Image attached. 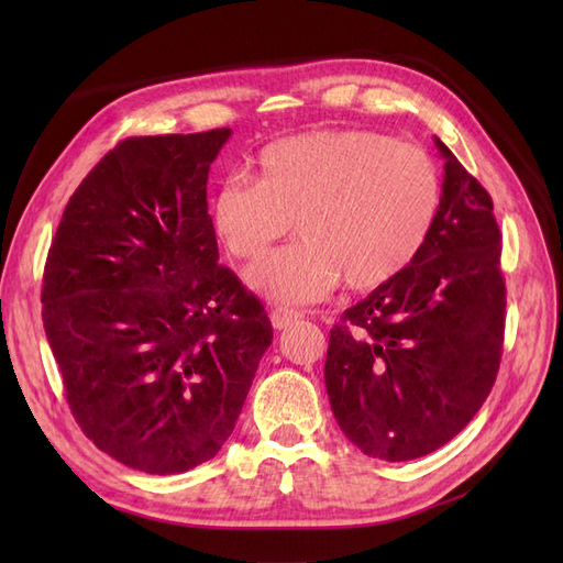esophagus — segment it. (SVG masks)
<instances>
[{"label": "esophagus", "instance_id": "34e87169", "mask_svg": "<svg viewBox=\"0 0 563 563\" xmlns=\"http://www.w3.org/2000/svg\"><path fill=\"white\" fill-rule=\"evenodd\" d=\"M302 314L298 312V310H286V308H275L269 312V321H272V327H275L277 331H282V329H286V327H291L294 321H298Z\"/></svg>", "mask_w": 563, "mask_h": 563}]
</instances>
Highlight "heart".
Instances as JSON below:
<instances>
[{"label":"heart","instance_id":"b5f03b06","mask_svg":"<svg viewBox=\"0 0 563 563\" xmlns=\"http://www.w3.org/2000/svg\"><path fill=\"white\" fill-rule=\"evenodd\" d=\"M439 201L422 150L376 131H312L267 145L255 180L220 185L213 230L234 258L253 261L296 220L300 242L249 267L246 284L269 300L310 302L340 279L352 291L395 279L428 242Z\"/></svg>","mask_w":563,"mask_h":563}]
</instances>
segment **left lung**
Here are the masks:
<instances>
[{
    "label": "left lung",
    "instance_id": "8db88e82",
    "mask_svg": "<svg viewBox=\"0 0 563 563\" xmlns=\"http://www.w3.org/2000/svg\"><path fill=\"white\" fill-rule=\"evenodd\" d=\"M444 157L428 242L331 329L323 380L340 430L368 457L404 463L465 428L496 383L505 282L493 201Z\"/></svg>",
    "mask_w": 563,
    "mask_h": 563
}]
</instances>
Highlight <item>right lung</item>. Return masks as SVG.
<instances>
[{"instance_id": "add662e5", "label": "right lung", "mask_w": 563, "mask_h": 563, "mask_svg": "<svg viewBox=\"0 0 563 563\" xmlns=\"http://www.w3.org/2000/svg\"><path fill=\"white\" fill-rule=\"evenodd\" d=\"M230 129L119 143L67 201L42 319L93 444L180 474L230 439L272 343L261 300L218 265L209 168Z\"/></svg>"}]
</instances>
